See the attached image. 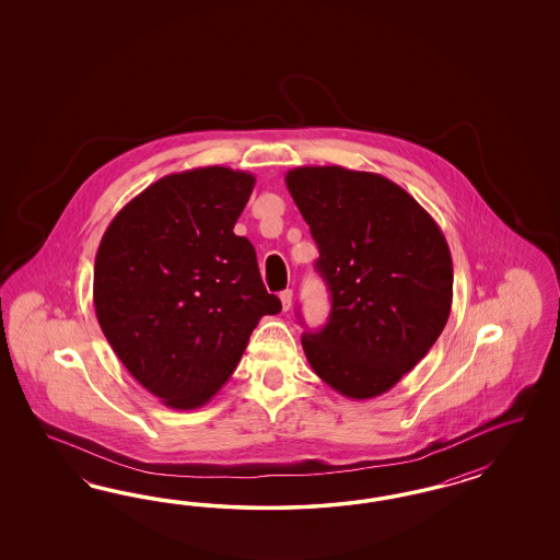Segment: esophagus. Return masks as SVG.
<instances>
[{
  "mask_svg": "<svg viewBox=\"0 0 560 560\" xmlns=\"http://www.w3.org/2000/svg\"><path fill=\"white\" fill-rule=\"evenodd\" d=\"M281 304H283V310L289 312L291 310V305H293V291L291 289H285V291H281Z\"/></svg>",
  "mask_w": 560,
  "mask_h": 560,
  "instance_id": "obj_1",
  "label": "esophagus"
}]
</instances>
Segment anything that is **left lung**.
Wrapping results in <instances>:
<instances>
[{
    "label": "left lung",
    "instance_id": "8db88e82",
    "mask_svg": "<svg viewBox=\"0 0 560 560\" xmlns=\"http://www.w3.org/2000/svg\"><path fill=\"white\" fill-rule=\"evenodd\" d=\"M285 185L318 244L316 269L332 300L323 330L302 337L305 357L332 390L375 398L440 339L454 298L450 246L382 174L302 166Z\"/></svg>",
    "mask_w": 560,
    "mask_h": 560
}]
</instances>
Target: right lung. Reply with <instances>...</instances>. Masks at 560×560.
Instances as JSON below:
<instances>
[{
	"mask_svg": "<svg viewBox=\"0 0 560 560\" xmlns=\"http://www.w3.org/2000/svg\"><path fill=\"white\" fill-rule=\"evenodd\" d=\"M250 172L168 174L106 228L94 265L102 332L137 382L166 407L209 402L236 370L258 320L279 314L255 246L234 234Z\"/></svg>",
	"mask_w": 560,
	"mask_h": 560,
	"instance_id": "obj_1",
	"label": "right lung"
}]
</instances>
